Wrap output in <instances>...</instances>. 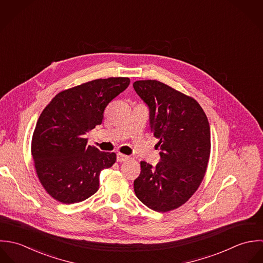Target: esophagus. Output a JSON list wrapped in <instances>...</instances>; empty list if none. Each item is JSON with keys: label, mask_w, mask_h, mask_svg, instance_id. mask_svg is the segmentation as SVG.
<instances>
[{"label": "esophagus", "mask_w": 263, "mask_h": 263, "mask_svg": "<svg viewBox=\"0 0 263 263\" xmlns=\"http://www.w3.org/2000/svg\"><path fill=\"white\" fill-rule=\"evenodd\" d=\"M127 159H129L128 156H125V155H122V154H118V155H117V160H118L119 162L125 161V160H127Z\"/></svg>", "instance_id": "esophagus-1"}]
</instances>
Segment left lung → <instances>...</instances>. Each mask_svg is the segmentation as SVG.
<instances>
[{
    "mask_svg": "<svg viewBox=\"0 0 263 263\" xmlns=\"http://www.w3.org/2000/svg\"><path fill=\"white\" fill-rule=\"evenodd\" d=\"M133 87L149 108V124L159 139L160 161H141L134 181L137 198L151 210L165 212L184 204L195 193L210 155V123L192 98L157 80H138Z\"/></svg>",
    "mask_w": 263,
    "mask_h": 263,
    "instance_id": "1",
    "label": "left lung"
}]
</instances>
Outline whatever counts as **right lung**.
<instances>
[{
    "mask_svg": "<svg viewBox=\"0 0 263 263\" xmlns=\"http://www.w3.org/2000/svg\"><path fill=\"white\" fill-rule=\"evenodd\" d=\"M130 84L127 77L97 79L58 93L41 114L31 141L37 177L55 200L81 202L100 188V174L117 156L87 145L85 134Z\"/></svg>",
    "mask_w": 263,
    "mask_h": 263,
    "instance_id": "right-lung-1",
    "label": "right lung"
}]
</instances>
